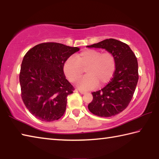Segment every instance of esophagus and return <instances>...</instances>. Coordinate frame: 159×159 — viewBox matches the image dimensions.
<instances>
[{
  "mask_svg": "<svg viewBox=\"0 0 159 159\" xmlns=\"http://www.w3.org/2000/svg\"><path fill=\"white\" fill-rule=\"evenodd\" d=\"M79 93H80V94H85L86 93H87V91H85V90H79Z\"/></svg>",
  "mask_w": 159,
  "mask_h": 159,
  "instance_id": "esophagus-1",
  "label": "esophagus"
}]
</instances>
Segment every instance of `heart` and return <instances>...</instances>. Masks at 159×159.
<instances>
[{
	"label": "heart",
	"instance_id": "obj_1",
	"mask_svg": "<svg viewBox=\"0 0 159 159\" xmlns=\"http://www.w3.org/2000/svg\"><path fill=\"white\" fill-rule=\"evenodd\" d=\"M116 60L114 54L109 51L102 52L95 49H87L69 58L64 64V73L70 82L76 83L83 76H86L78 83L80 88L89 90L97 85L103 86L114 76Z\"/></svg>",
	"mask_w": 159,
	"mask_h": 159
}]
</instances>
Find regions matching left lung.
Segmentation results:
<instances>
[{
    "label": "left lung",
    "instance_id": "8db88e82",
    "mask_svg": "<svg viewBox=\"0 0 159 159\" xmlns=\"http://www.w3.org/2000/svg\"><path fill=\"white\" fill-rule=\"evenodd\" d=\"M88 48L106 49L114 54L116 60L114 76L105 87L92 93L93 99L88 104V109L101 117L118 114L130 104L138 84L139 74L136 56L127 44L114 39L104 40Z\"/></svg>",
    "mask_w": 159,
    "mask_h": 159
}]
</instances>
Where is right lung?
Listing matches in <instances>:
<instances>
[{"instance_id":"1","label":"right lung","mask_w":159,"mask_h":159,"mask_svg":"<svg viewBox=\"0 0 159 159\" xmlns=\"http://www.w3.org/2000/svg\"><path fill=\"white\" fill-rule=\"evenodd\" d=\"M79 48L54 42L31 48L21 62L20 73L21 96L32 115L42 121H53L62 116L67 96L74 86L66 80L64 64Z\"/></svg>"}]
</instances>
